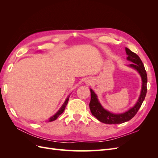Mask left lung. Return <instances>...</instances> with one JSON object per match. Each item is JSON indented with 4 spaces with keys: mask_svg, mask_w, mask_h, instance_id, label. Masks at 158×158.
I'll return each mask as SVG.
<instances>
[{
    "mask_svg": "<svg viewBox=\"0 0 158 158\" xmlns=\"http://www.w3.org/2000/svg\"><path fill=\"white\" fill-rule=\"evenodd\" d=\"M126 53L127 55V60L132 62V64L128 65L130 67L135 69L141 76L142 78V89L140 95L137 102L132 108L128 111L122 113H113L105 109L102 104L99 102L97 95L90 89L91 100L89 103V109L92 114L100 122L114 125V124H121L128 121L135 116V114L140 108L142 104L145 99L147 92V74L144 66L143 64L140 57L136 53L131 51L128 48H125Z\"/></svg>",
    "mask_w": 158,
    "mask_h": 158,
    "instance_id": "obj_1",
    "label": "left lung"
}]
</instances>
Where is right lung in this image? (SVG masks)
<instances>
[{
	"mask_svg": "<svg viewBox=\"0 0 158 158\" xmlns=\"http://www.w3.org/2000/svg\"><path fill=\"white\" fill-rule=\"evenodd\" d=\"M69 97H70V95H69L68 98L66 99L64 103L63 104V106H62L59 109V111H57V112L54 114L53 116H52L51 117L49 118V119L48 120V122H51V121H53L56 120V119L57 118H58V117L60 115V114H61L62 113H63L64 112V109H65V107H66V105H67V103H68L69 99Z\"/></svg>",
	"mask_w": 158,
	"mask_h": 158,
	"instance_id": "1",
	"label": "right lung"
}]
</instances>
